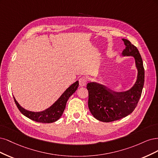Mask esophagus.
<instances>
[{
    "label": "esophagus",
    "instance_id": "34e87169",
    "mask_svg": "<svg viewBox=\"0 0 158 158\" xmlns=\"http://www.w3.org/2000/svg\"><path fill=\"white\" fill-rule=\"evenodd\" d=\"M79 85L81 86H84L86 85V83H87V79L85 77H81L79 79Z\"/></svg>",
    "mask_w": 158,
    "mask_h": 158
}]
</instances>
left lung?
Masks as SVG:
<instances>
[{
  "label": "left lung",
  "instance_id": "obj_1",
  "mask_svg": "<svg viewBox=\"0 0 158 158\" xmlns=\"http://www.w3.org/2000/svg\"><path fill=\"white\" fill-rule=\"evenodd\" d=\"M125 48L123 56L135 58L138 69L137 79L134 86L125 92H114L106 86L96 83H89L88 106L94 118L102 122H111L123 118L131 114L139 101L144 83V69L139 50L127 39H123Z\"/></svg>",
  "mask_w": 158,
  "mask_h": 158
}]
</instances>
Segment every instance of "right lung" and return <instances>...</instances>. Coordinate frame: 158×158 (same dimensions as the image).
Here are the masks:
<instances>
[{
    "mask_svg": "<svg viewBox=\"0 0 158 158\" xmlns=\"http://www.w3.org/2000/svg\"><path fill=\"white\" fill-rule=\"evenodd\" d=\"M78 86L79 81H77L65 90V92L61 95L58 100L53 105L48 109L40 111V112H34V111L25 110L18 104L14 97V99L20 112L29 119L36 122H39V123H50L56 121L62 115L68 100L75 92Z\"/></svg>",
    "mask_w": 158,
    "mask_h": 158,
    "instance_id": "add662e5",
    "label": "right lung"
}]
</instances>
